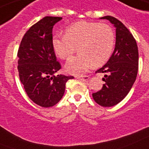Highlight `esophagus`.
Segmentation results:
<instances>
[{
    "mask_svg": "<svg viewBox=\"0 0 149 149\" xmlns=\"http://www.w3.org/2000/svg\"><path fill=\"white\" fill-rule=\"evenodd\" d=\"M79 79H82V80H88L89 79V76H82V77H77Z\"/></svg>",
    "mask_w": 149,
    "mask_h": 149,
    "instance_id": "obj_1",
    "label": "esophagus"
}]
</instances>
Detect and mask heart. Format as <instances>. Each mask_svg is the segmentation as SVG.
Wrapping results in <instances>:
<instances>
[{"label":"heart","instance_id":"obj_1","mask_svg":"<svg viewBox=\"0 0 149 149\" xmlns=\"http://www.w3.org/2000/svg\"><path fill=\"white\" fill-rule=\"evenodd\" d=\"M116 36L113 29L106 24L79 21L69 26L66 35H55L52 47L58 57L65 60L78 47L79 54L69 59L66 71L72 75L84 74L94 66L106 63L112 54Z\"/></svg>","mask_w":149,"mask_h":149}]
</instances>
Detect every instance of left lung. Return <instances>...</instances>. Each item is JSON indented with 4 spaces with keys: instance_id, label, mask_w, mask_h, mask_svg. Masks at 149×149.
<instances>
[{
    "instance_id": "8db88e82",
    "label": "left lung",
    "mask_w": 149,
    "mask_h": 149,
    "mask_svg": "<svg viewBox=\"0 0 149 149\" xmlns=\"http://www.w3.org/2000/svg\"><path fill=\"white\" fill-rule=\"evenodd\" d=\"M100 19L110 21L116 27L113 54L96 72L104 73L102 89L93 93L95 102L104 107L116 106L129 93L135 83L139 69V50L135 38L123 23L106 16Z\"/></svg>"
}]
</instances>
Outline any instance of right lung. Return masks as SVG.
I'll list each match as a JSON object with an SVG mask.
<instances>
[{
	"mask_svg": "<svg viewBox=\"0 0 149 149\" xmlns=\"http://www.w3.org/2000/svg\"><path fill=\"white\" fill-rule=\"evenodd\" d=\"M60 17H45L33 24L24 34L18 49L20 80L28 97L44 108L54 106L65 92L71 76L54 73L61 69L52 47L54 24Z\"/></svg>",
	"mask_w": 149,
	"mask_h": 149,
	"instance_id": "right-lung-1",
	"label": "right lung"
}]
</instances>
